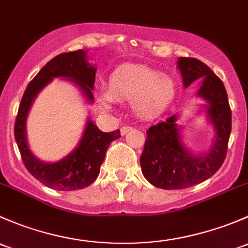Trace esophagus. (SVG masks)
Listing matches in <instances>:
<instances>
[{
    "instance_id": "1",
    "label": "esophagus",
    "mask_w": 248,
    "mask_h": 248,
    "mask_svg": "<svg viewBox=\"0 0 248 248\" xmlns=\"http://www.w3.org/2000/svg\"><path fill=\"white\" fill-rule=\"evenodd\" d=\"M130 130H132V127L131 126H126V125H125V126H123L121 129V135H122V136H124V135H126L127 132L130 131Z\"/></svg>"
}]
</instances>
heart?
Instances as JSON below:
<instances>
[{"label":"heart","mask_w":248,"mask_h":248,"mask_svg":"<svg viewBox=\"0 0 248 248\" xmlns=\"http://www.w3.org/2000/svg\"><path fill=\"white\" fill-rule=\"evenodd\" d=\"M177 82L168 75L143 65H121L109 75L107 92H98L103 111H114V101L131 103L139 118L152 121L161 116L177 96Z\"/></svg>","instance_id":"heart-1"}]
</instances>
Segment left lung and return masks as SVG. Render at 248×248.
Returning a JSON list of instances; mask_svg holds the SVG:
<instances>
[{
  "instance_id": "8db88e82",
  "label": "left lung",
  "mask_w": 248,
  "mask_h": 248,
  "mask_svg": "<svg viewBox=\"0 0 248 248\" xmlns=\"http://www.w3.org/2000/svg\"><path fill=\"white\" fill-rule=\"evenodd\" d=\"M177 68L184 88L202 78L196 96L205 101L200 111L205 113L214 136L209 149L193 152L186 145L183 126L177 123L178 113L148 129L140 159L142 173L152 185L163 190L187 188L213 177L226 159L232 130L226 88L213 70L196 58L186 57L178 58Z\"/></svg>"
}]
</instances>
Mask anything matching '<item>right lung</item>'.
<instances>
[{
  "label": "right lung",
  "mask_w": 248,
  "mask_h": 248,
  "mask_svg": "<svg viewBox=\"0 0 248 248\" xmlns=\"http://www.w3.org/2000/svg\"><path fill=\"white\" fill-rule=\"evenodd\" d=\"M88 51L78 50L61 53L47 62L27 86L17 111L14 136L22 161L27 170L47 187L58 191L81 190L91 185L100 173L106 150L112 142L121 137V131L103 132L91 118H87L85 130L75 148L58 161H43L31 150L27 140V117L38 94L53 81H70L80 91L88 105L94 103L96 68L89 63Z\"/></svg>",
  "instance_id": "1"
}]
</instances>
